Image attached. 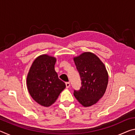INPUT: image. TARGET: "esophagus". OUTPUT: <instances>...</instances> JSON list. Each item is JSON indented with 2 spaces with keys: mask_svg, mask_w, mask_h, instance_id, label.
Masks as SVG:
<instances>
[{
  "mask_svg": "<svg viewBox=\"0 0 135 135\" xmlns=\"http://www.w3.org/2000/svg\"><path fill=\"white\" fill-rule=\"evenodd\" d=\"M65 85H66V88H70V82H66V83H65Z\"/></svg>",
  "mask_w": 135,
  "mask_h": 135,
  "instance_id": "34e87169",
  "label": "esophagus"
}]
</instances>
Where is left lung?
<instances>
[{"label": "left lung", "mask_w": 135, "mask_h": 135, "mask_svg": "<svg viewBox=\"0 0 135 135\" xmlns=\"http://www.w3.org/2000/svg\"><path fill=\"white\" fill-rule=\"evenodd\" d=\"M81 80L79 90L74 95L84 107H90L103 97L108 83V74L104 64L95 54L85 52L73 58Z\"/></svg>", "instance_id": "1"}]
</instances>
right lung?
<instances>
[{
  "instance_id": "1",
  "label": "right lung",
  "mask_w": 135,
  "mask_h": 135,
  "mask_svg": "<svg viewBox=\"0 0 135 135\" xmlns=\"http://www.w3.org/2000/svg\"><path fill=\"white\" fill-rule=\"evenodd\" d=\"M56 58L47 54L37 57L27 76V86L31 98L40 105L48 107L65 88L55 70Z\"/></svg>"
}]
</instances>
